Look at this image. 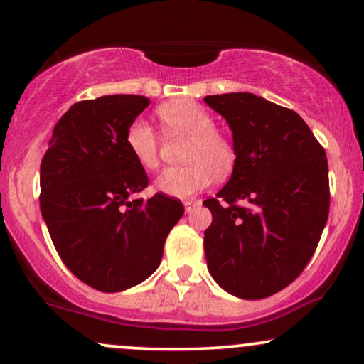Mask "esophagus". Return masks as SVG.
<instances>
[{
    "mask_svg": "<svg viewBox=\"0 0 364 364\" xmlns=\"http://www.w3.org/2000/svg\"><path fill=\"white\" fill-rule=\"evenodd\" d=\"M198 200H192V198H187L186 202H183V207H186V212H192L193 208H196L198 205Z\"/></svg>",
    "mask_w": 364,
    "mask_h": 364,
    "instance_id": "obj_1",
    "label": "esophagus"
}]
</instances>
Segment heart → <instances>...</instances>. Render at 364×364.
I'll use <instances>...</instances> for the list:
<instances>
[{"mask_svg": "<svg viewBox=\"0 0 364 364\" xmlns=\"http://www.w3.org/2000/svg\"><path fill=\"white\" fill-rule=\"evenodd\" d=\"M157 116L172 134L191 137L183 167H171L156 181L157 191L186 198L210 186L217 176H227L235 166V147L215 129L212 114L192 99H176L157 107ZM126 146L146 171L159 167V137L151 124L134 119L126 131Z\"/></svg>", "mask_w": 364, "mask_h": 364, "instance_id": "1", "label": "heart"}]
</instances>
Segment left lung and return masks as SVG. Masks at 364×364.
I'll list each match as a JSON object with an SVG mask.
<instances>
[{
  "mask_svg": "<svg viewBox=\"0 0 364 364\" xmlns=\"http://www.w3.org/2000/svg\"><path fill=\"white\" fill-rule=\"evenodd\" d=\"M233 134L235 166L217 197L203 202L207 267L243 300L275 295L296 280L330 212L326 152L291 109L250 92L203 97Z\"/></svg>",
  "mask_w": 364,
  "mask_h": 364,
  "instance_id": "8db88e82",
  "label": "left lung"
}]
</instances>
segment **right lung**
I'll return each instance as SVG.
<instances>
[{
    "mask_svg": "<svg viewBox=\"0 0 364 364\" xmlns=\"http://www.w3.org/2000/svg\"><path fill=\"white\" fill-rule=\"evenodd\" d=\"M147 106L134 94L73 104L41 161L39 205L51 240L64 265L99 291L151 277L183 215L182 202L162 192L132 200L149 178L129 152L126 131Z\"/></svg>",
    "mask_w": 364,
    "mask_h": 364,
    "instance_id": "obj_1",
    "label": "right lung"
}]
</instances>
